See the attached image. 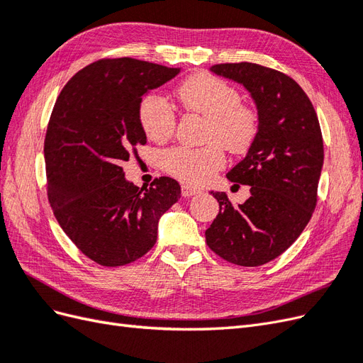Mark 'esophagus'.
<instances>
[{
  "label": "esophagus",
  "instance_id": "obj_1",
  "mask_svg": "<svg viewBox=\"0 0 363 363\" xmlns=\"http://www.w3.org/2000/svg\"><path fill=\"white\" fill-rule=\"evenodd\" d=\"M196 194H200L199 189H194V188H191V186H182V195L184 196V199H189V196H194Z\"/></svg>",
  "mask_w": 363,
  "mask_h": 363
}]
</instances>
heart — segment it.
<instances>
[{"label":"heart","instance_id":"obj_1","mask_svg":"<svg viewBox=\"0 0 363 363\" xmlns=\"http://www.w3.org/2000/svg\"><path fill=\"white\" fill-rule=\"evenodd\" d=\"M184 111L208 119L204 148H174L162 156V167L188 186H201L225 163L224 148L235 155L245 152L259 131L256 108L240 103L242 96L232 84L215 75L200 72L186 79L177 89ZM139 123L145 135L156 142L168 140L175 130L177 116L162 96L150 94L139 104Z\"/></svg>","mask_w":363,"mask_h":363}]
</instances>
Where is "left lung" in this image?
<instances>
[{"mask_svg": "<svg viewBox=\"0 0 363 363\" xmlns=\"http://www.w3.org/2000/svg\"><path fill=\"white\" fill-rule=\"evenodd\" d=\"M211 71L250 92L259 131L227 174L230 182L248 184L251 196L233 206L225 192H211L219 213L206 242L230 263L259 267L286 251L311 221L324 163L321 128L309 96L286 74L248 62L213 65Z\"/></svg>", "mask_w": 363, "mask_h": 363, "instance_id": "left-lung-1", "label": "left lung"}]
</instances>
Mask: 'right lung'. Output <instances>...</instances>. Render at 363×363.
<instances>
[{"label":"right lung","mask_w":363,"mask_h":363,"mask_svg":"<svg viewBox=\"0 0 363 363\" xmlns=\"http://www.w3.org/2000/svg\"><path fill=\"white\" fill-rule=\"evenodd\" d=\"M180 72L130 57L103 59L77 72L54 104L43 156L48 200L63 232L103 267L127 265L155 247L160 216L180 184L159 177L138 188L123 162L147 144L139 104Z\"/></svg>","instance_id":"1"}]
</instances>
